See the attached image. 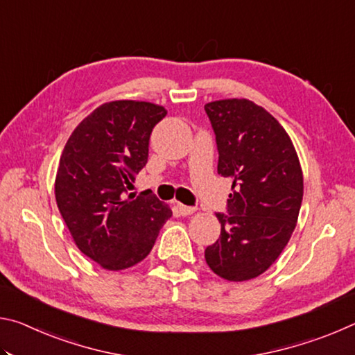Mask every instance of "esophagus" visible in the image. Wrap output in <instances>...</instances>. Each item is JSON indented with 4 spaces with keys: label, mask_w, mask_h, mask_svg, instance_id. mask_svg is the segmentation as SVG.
I'll return each mask as SVG.
<instances>
[{
    "label": "esophagus",
    "mask_w": 355,
    "mask_h": 355,
    "mask_svg": "<svg viewBox=\"0 0 355 355\" xmlns=\"http://www.w3.org/2000/svg\"><path fill=\"white\" fill-rule=\"evenodd\" d=\"M177 209H178V213L182 214V216H191L192 213H196V208L194 207H186V205H182V203H178Z\"/></svg>",
    "instance_id": "34e87169"
}]
</instances>
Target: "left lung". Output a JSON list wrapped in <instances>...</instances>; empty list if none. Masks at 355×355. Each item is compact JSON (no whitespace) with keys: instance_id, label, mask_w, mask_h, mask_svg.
<instances>
[{"instance_id":"8db88e82","label":"left lung","mask_w":355,"mask_h":355,"mask_svg":"<svg viewBox=\"0 0 355 355\" xmlns=\"http://www.w3.org/2000/svg\"><path fill=\"white\" fill-rule=\"evenodd\" d=\"M218 146V173L230 178L220 236L205 249L214 274L244 282L277 260L296 227L304 178L290 136L271 114L244 98L205 105Z\"/></svg>"}]
</instances>
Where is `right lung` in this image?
Wrapping results in <instances>:
<instances>
[{
    "label": "right lung",
    "instance_id": "add662e5",
    "mask_svg": "<svg viewBox=\"0 0 355 355\" xmlns=\"http://www.w3.org/2000/svg\"><path fill=\"white\" fill-rule=\"evenodd\" d=\"M163 106L119 100L97 107L78 125L59 161V211L84 255L120 271L142 261L172 209L152 192H128L148 159Z\"/></svg>",
    "mask_w": 355,
    "mask_h": 355
}]
</instances>
